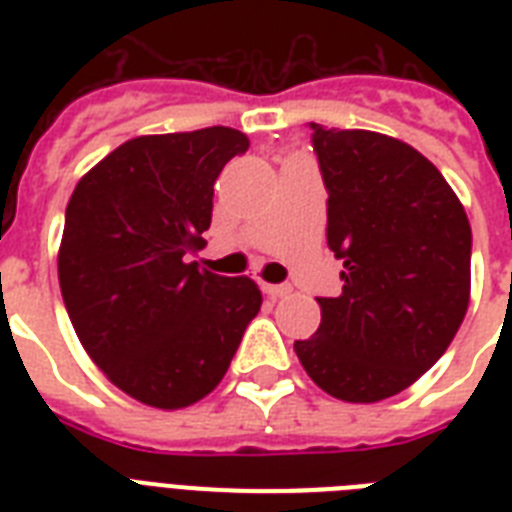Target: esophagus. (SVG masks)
Returning <instances> with one entry per match:
<instances>
[{"label":"esophagus","instance_id":"esophagus-1","mask_svg":"<svg viewBox=\"0 0 512 512\" xmlns=\"http://www.w3.org/2000/svg\"><path fill=\"white\" fill-rule=\"evenodd\" d=\"M263 292L271 300H279V297H287L289 292H292V287L289 284H263Z\"/></svg>","mask_w":512,"mask_h":512}]
</instances>
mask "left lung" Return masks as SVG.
Segmentation results:
<instances>
[{"label": "left lung", "mask_w": 512, "mask_h": 512, "mask_svg": "<svg viewBox=\"0 0 512 512\" xmlns=\"http://www.w3.org/2000/svg\"><path fill=\"white\" fill-rule=\"evenodd\" d=\"M327 185V244L342 295L319 297L316 337L297 340L321 390L374 404L420 380L470 303V223L433 164L401 140L311 124Z\"/></svg>", "instance_id": "left-lung-1"}]
</instances>
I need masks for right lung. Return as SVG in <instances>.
Here are the masks:
<instances>
[{
    "label": "right lung",
    "mask_w": 512,
    "mask_h": 512,
    "mask_svg": "<svg viewBox=\"0 0 512 512\" xmlns=\"http://www.w3.org/2000/svg\"><path fill=\"white\" fill-rule=\"evenodd\" d=\"M249 148L207 127L143 135L76 183L58 279L84 350L140 404L183 409L217 388L263 295L191 260L207 241L215 180Z\"/></svg>",
    "instance_id": "1"
}]
</instances>
